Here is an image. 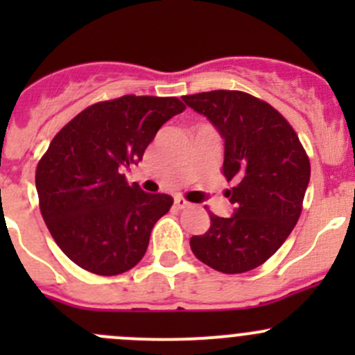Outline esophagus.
<instances>
[{"label":"esophagus","mask_w":355,"mask_h":355,"mask_svg":"<svg viewBox=\"0 0 355 355\" xmlns=\"http://www.w3.org/2000/svg\"><path fill=\"white\" fill-rule=\"evenodd\" d=\"M175 206H177L178 209H185V207L191 206V202H189V200H185L184 198H175Z\"/></svg>","instance_id":"esophagus-1"}]
</instances>
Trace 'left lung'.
Instances as JSON below:
<instances>
[{"label": "left lung", "instance_id": "1", "mask_svg": "<svg viewBox=\"0 0 355 355\" xmlns=\"http://www.w3.org/2000/svg\"><path fill=\"white\" fill-rule=\"evenodd\" d=\"M225 141L223 175L234 214L209 213L206 234L191 239L199 261L227 275L245 273L270 259L287 241L302 211L309 157L292 125L266 101L242 91L184 96Z\"/></svg>", "mask_w": 355, "mask_h": 355}]
</instances>
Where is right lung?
Wrapping results in <instances>:
<instances>
[{
	"mask_svg": "<svg viewBox=\"0 0 355 355\" xmlns=\"http://www.w3.org/2000/svg\"><path fill=\"white\" fill-rule=\"evenodd\" d=\"M184 110L177 98L128 94L89 106L55 135L35 189L49 234L75 264L113 277L144 257L173 199L128 185L121 170L137 164L161 125Z\"/></svg>",
	"mask_w": 355,
	"mask_h": 355,
	"instance_id": "obj_1",
	"label": "right lung"
}]
</instances>
